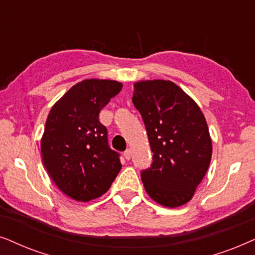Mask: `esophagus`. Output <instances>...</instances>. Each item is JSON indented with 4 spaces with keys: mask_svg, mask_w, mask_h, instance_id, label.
Instances as JSON below:
<instances>
[{
    "mask_svg": "<svg viewBox=\"0 0 255 255\" xmlns=\"http://www.w3.org/2000/svg\"><path fill=\"white\" fill-rule=\"evenodd\" d=\"M124 156H125L126 159H130V157H131V150H130V149H127V150L124 152Z\"/></svg>",
    "mask_w": 255,
    "mask_h": 255,
    "instance_id": "1",
    "label": "esophagus"
}]
</instances>
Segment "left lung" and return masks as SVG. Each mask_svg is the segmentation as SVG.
<instances>
[{
  "instance_id": "8db88e82",
  "label": "left lung",
  "mask_w": 255,
  "mask_h": 255,
  "mask_svg": "<svg viewBox=\"0 0 255 255\" xmlns=\"http://www.w3.org/2000/svg\"><path fill=\"white\" fill-rule=\"evenodd\" d=\"M143 119L152 163L141 170L149 196L176 208L192 198L212 155L209 128L201 108L169 80L138 81L131 98Z\"/></svg>"
}]
</instances>
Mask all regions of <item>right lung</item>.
Masks as SVG:
<instances>
[{
  "instance_id": "right-lung-1",
  "label": "right lung",
  "mask_w": 255,
  "mask_h": 255,
  "mask_svg": "<svg viewBox=\"0 0 255 255\" xmlns=\"http://www.w3.org/2000/svg\"><path fill=\"white\" fill-rule=\"evenodd\" d=\"M114 80L86 79L51 108L40 142L44 165L62 191L78 202L103 196L121 169L99 113L120 92Z\"/></svg>"
}]
</instances>
